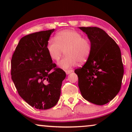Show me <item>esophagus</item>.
Listing matches in <instances>:
<instances>
[{
  "label": "esophagus",
  "instance_id": "34e87169",
  "mask_svg": "<svg viewBox=\"0 0 132 132\" xmlns=\"http://www.w3.org/2000/svg\"><path fill=\"white\" fill-rule=\"evenodd\" d=\"M65 73H66V74L67 75H69V74H70L71 73H72V72H73V71L72 70H65Z\"/></svg>",
  "mask_w": 132,
  "mask_h": 132
}]
</instances>
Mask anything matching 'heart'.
Returning a JSON list of instances; mask_svg holds the SVG:
<instances>
[{"instance_id":"heart-1","label":"heart","mask_w":132,"mask_h":132,"mask_svg":"<svg viewBox=\"0 0 132 132\" xmlns=\"http://www.w3.org/2000/svg\"><path fill=\"white\" fill-rule=\"evenodd\" d=\"M46 49L50 58L58 61L65 50V56L58 62L59 67L68 69L76 65L78 62H86L91 53V44L79 32L73 30H62L50 38Z\"/></svg>"}]
</instances>
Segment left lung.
I'll return each mask as SVG.
<instances>
[{
  "instance_id": "1",
  "label": "left lung",
  "mask_w": 132,
  "mask_h": 132,
  "mask_svg": "<svg viewBox=\"0 0 132 132\" xmlns=\"http://www.w3.org/2000/svg\"><path fill=\"white\" fill-rule=\"evenodd\" d=\"M88 36L91 53L82 68L75 70L82 97L97 105L111 101L119 93L124 75L121 54L116 42L102 29L79 27Z\"/></svg>"
}]
</instances>
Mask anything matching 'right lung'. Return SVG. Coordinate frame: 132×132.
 I'll use <instances>...</instances> for the list:
<instances>
[{"mask_svg": "<svg viewBox=\"0 0 132 132\" xmlns=\"http://www.w3.org/2000/svg\"><path fill=\"white\" fill-rule=\"evenodd\" d=\"M53 29L29 34L21 38L11 59V78L18 93L38 109L55 106L61 95L64 70L56 67L46 49Z\"/></svg>", "mask_w": 132, "mask_h": 132, "instance_id": "obj_1", "label": "right lung"}]
</instances>
